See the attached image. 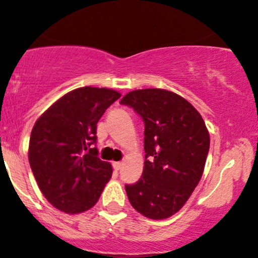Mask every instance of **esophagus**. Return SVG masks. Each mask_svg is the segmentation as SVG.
Listing matches in <instances>:
<instances>
[{
    "mask_svg": "<svg viewBox=\"0 0 258 258\" xmlns=\"http://www.w3.org/2000/svg\"><path fill=\"white\" fill-rule=\"evenodd\" d=\"M113 167L115 170H120L122 167V162H113Z\"/></svg>",
    "mask_w": 258,
    "mask_h": 258,
    "instance_id": "esophagus-1",
    "label": "esophagus"
}]
</instances>
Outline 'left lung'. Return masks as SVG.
<instances>
[{
  "instance_id": "1",
  "label": "left lung",
  "mask_w": 258,
  "mask_h": 258,
  "mask_svg": "<svg viewBox=\"0 0 258 258\" xmlns=\"http://www.w3.org/2000/svg\"><path fill=\"white\" fill-rule=\"evenodd\" d=\"M120 103L133 108L145 125L143 174L125 186L130 203L145 218H169L203 174L210 147L204 120L190 102L163 89L135 90Z\"/></svg>"
}]
</instances>
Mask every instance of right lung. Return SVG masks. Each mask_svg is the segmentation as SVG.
I'll list each match as a JSON object with an SVG mask.
<instances>
[{
    "label": "right lung",
    "instance_id": "1",
    "mask_svg": "<svg viewBox=\"0 0 258 258\" xmlns=\"http://www.w3.org/2000/svg\"><path fill=\"white\" fill-rule=\"evenodd\" d=\"M120 92L85 86L57 99L36 121L29 161L40 191L51 206L79 214L97 203L111 178V164L95 148L97 122Z\"/></svg>",
    "mask_w": 258,
    "mask_h": 258
}]
</instances>
